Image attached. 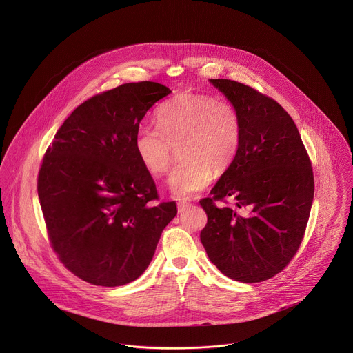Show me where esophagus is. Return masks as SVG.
<instances>
[{"instance_id":"esophagus-1","label":"esophagus","mask_w":353,"mask_h":353,"mask_svg":"<svg viewBox=\"0 0 353 353\" xmlns=\"http://www.w3.org/2000/svg\"><path fill=\"white\" fill-rule=\"evenodd\" d=\"M188 208H190V204L185 203V201H179V203H177V210H179V212H184V211L188 210Z\"/></svg>"}]
</instances>
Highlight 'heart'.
<instances>
[{
    "label": "heart",
    "mask_w": 353,
    "mask_h": 353,
    "mask_svg": "<svg viewBox=\"0 0 353 353\" xmlns=\"http://www.w3.org/2000/svg\"><path fill=\"white\" fill-rule=\"evenodd\" d=\"M158 127L141 124L134 137L135 154L152 176L165 174L179 148L181 159L168 184L174 196L203 191L214 172L223 173L236 159L243 138L239 109L207 93H181L157 113Z\"/></svg>",
    "instance_id": "b5f03b06"
}]
</instances>
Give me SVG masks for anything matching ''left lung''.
<instances>
[{"label":"left lung","instance_id":"obj_1","mask_svg":"<svg viewBox=\"0 0 353 353\" xmlns=\"http://www.w3.org/2000/svg\"><path fill=\"white\" fill-rule=\"evenodd\" d=\"M211 82L239 109L243 138L212 196L199 201L208 216L201 243L228 278L263 282L290 263L305 237L314 196L312 162L292 117L272 97L230 79ZM228 197L233 208L216 204Z\"/></svg>","mask_w":353,"mask_h":353}]
</instances>
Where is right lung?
I'll return each mask as SVG.
<instances>
[{
    "label": "right lung",
    "instance_id": "1",
    "mask_svg": "<svg viewBox=\"0 0 353 353\" xmlns=\"http://www.w3.org/2000/svg\"><path fill=\"white\" fill-rule=\"evenodd\" d=\"M172 90L131 82L92 96L59 128L46 150L37 194L50 244L74 275L97 286L135 281L152 261L174 201L158 199L134 137L141 120Z\"/></svg>",
    "mask_w": 353,
    "mask_h": 353
}]
</instances>
